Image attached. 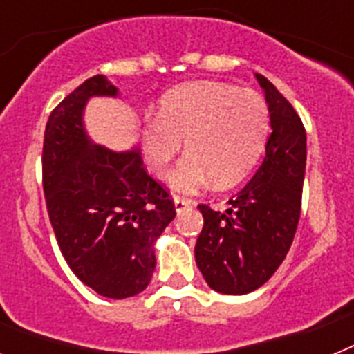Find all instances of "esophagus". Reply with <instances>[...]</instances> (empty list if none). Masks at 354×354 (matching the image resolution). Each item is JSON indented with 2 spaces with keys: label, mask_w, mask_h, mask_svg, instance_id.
Wrapping results in <instances>:
<instances>
[{
  "label": "esophagus",
  "mask_w": 354,
  "mask_h": 354,
  "mask_svg": "<svg viewBox=\"0 0 354 354\" xmlns=\"http://www.w3.org/2000/svg\"><path fill=\"white\" fill-rule=\"evenodd\" d=\"M174 205H175V211H177V212H183L184 209L192 207L193 202H192V200L180 198V196H175V198H174Z\"/></svg>",
  "instance_id": "34e87169"
}]
</instances>
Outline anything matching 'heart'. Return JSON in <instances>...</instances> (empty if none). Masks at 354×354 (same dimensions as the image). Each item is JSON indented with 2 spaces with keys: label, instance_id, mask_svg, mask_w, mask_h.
I'll use <instances>...</instances> for the list:
<instances>
[{
  "label": "heart",
  "instance_id": "obj_1",
  "mask_svg": "<svg viewBox=\"0 0 354 354\" xmlns=\"http://www.w3.org/2000/svg\"><path fill=\"white\" fill-rule=\"evenodd\" d=\"M270 108L259 93L218 81H193L161 97L158 117L142 127V150L152 174L167 179L183 149L189 154L171 175L177 193L200 192L216 180L236 186L250 174L270 136Z\"/></svg>",
  "mask_w": 354,
  "mask_h": 354
}]
</instances>
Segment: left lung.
Segmentation results:
<instances>
[{"mask_svg":"<svg viewBox=\"0 0 354 354\" xmlns=\"http://www.w3.org/2000/svg\"><path fill=\"white\" fill-rule=\"evenodd\" d=\"M270 108L271 134L259 170L225 212L198 205L204 228L195 261L212 290L248 294L264 286L292 245L301 209L306 134L298 113L277 86L255 74Z\"/></svg>","mask_w":354,"mask_h":354,"instance_id":"1","label":"left lung"}]
</instances>
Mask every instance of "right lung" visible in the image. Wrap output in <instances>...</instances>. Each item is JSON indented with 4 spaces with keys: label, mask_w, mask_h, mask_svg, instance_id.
I'll use <instances>...</instances> for the list:
<instances>
[{
    "label": "right lung",
    "mask_w": 354,
    "mask_h": 354,
    "mask_svg": "<svg viewBox=\"0 0 354 354\" xmlns=\"http://www.w3.org/2000/svg\"><path fill=\"white\" fill-rule=\"evenodd\" d=\"M120 95L102 74L53 109L42 152L44 195L68 268L104 298L147 289L156 241L175 218L168 193L143 168L136 147L111 150L90 138L84 109L93 97Z\"/></svg>",
    "instance_id": "right-lung-1"
}]
</instances>
